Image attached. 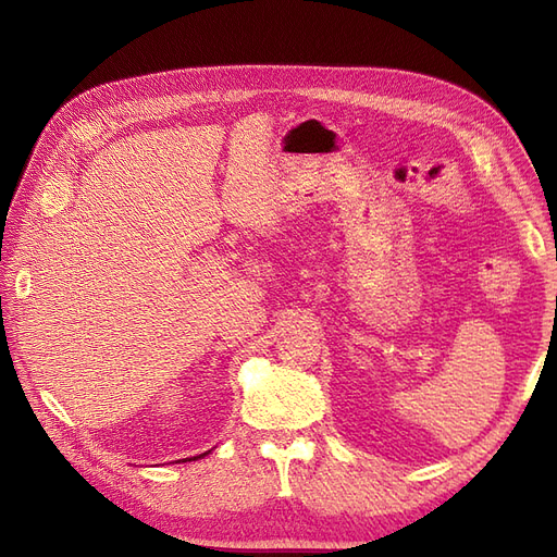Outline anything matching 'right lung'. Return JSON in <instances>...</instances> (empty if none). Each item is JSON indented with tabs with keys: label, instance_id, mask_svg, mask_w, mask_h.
Returning a JSON list of instances; mask_svg holds the SVG:
<instances>
[{
	"label": "right lung",
	"instance_id": "add662e5",
	"mask_svg": "<svg viewBox=\"0 0 557 557\" xmlns=\"http://www.w3.org/2000/svg\"><path fill=\"white\" fill-rule=\"evenodd\" d=\"M205 455H207V453H201V455H195V458H188V460H197V458H205Z\"/></svg>",
	"mask_w": 557,
	"mask_h": 557
}]
</instances>
